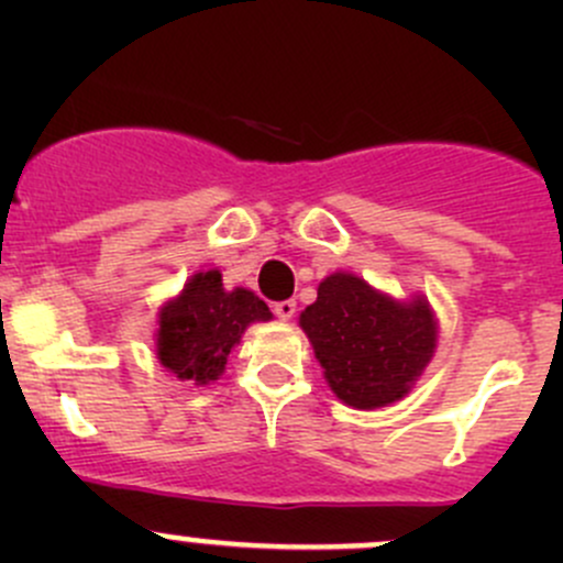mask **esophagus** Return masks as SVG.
Here are the masks:
<instances>
[{"instance_id":"1","label":"esophagus","mask_w":563,"mask_h":563,"mask_svg":"<svg viewBox=\"0 0 563 563\" xmlns=\"http://www.w3.org/2000/svg\"><path fill=\"white\" fill-rule=\"evenodd\" d=\"M294 313H297V302H294V299H286V302L275 305V316L280 318V321H291Z\"/></svg>"}]
</instances>
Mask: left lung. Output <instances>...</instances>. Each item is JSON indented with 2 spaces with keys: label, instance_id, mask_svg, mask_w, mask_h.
Returning a JSON list of instances; mask_svg holds the SVG:
<instances>
[{
  "label": "left lung",
  "instance_id": "8db88e82",
  "mask_svg": "<svg viewBox=\"0 0 563 563\" xmlns=\"http://www.w3.org/2000/svg\"><path fill=\"white\" fill-rule=\"evenodd\" d=\"M323 378L345 406H389L408 395L435 354L439 323L428 299L397 302L351 272L323 277L299 316Z\"/></svg>",
  "mask_w": 563,
  "mask_h": 563
}]
</instances>
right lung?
I'll use <instances>...</instances> for the list:
<instances>
[{
	"instance_id": "add662e5",
	"label": "right lung",
	"mask_w": 563,
	"mask_h": 563,
	"mask_svg": "<svg viewBox=\"0 0 563 563\" xmlns=\"http://www.w3.org/2000/svg\"><path fill=\"white\" fill-rule=\"evenodd\" d=\"M272 313L253 291H225L220 269L196 272L157 318V360L181 382L198 387L223 376L231 349L255 321Z\"/></svg>"
}]
</instances>
